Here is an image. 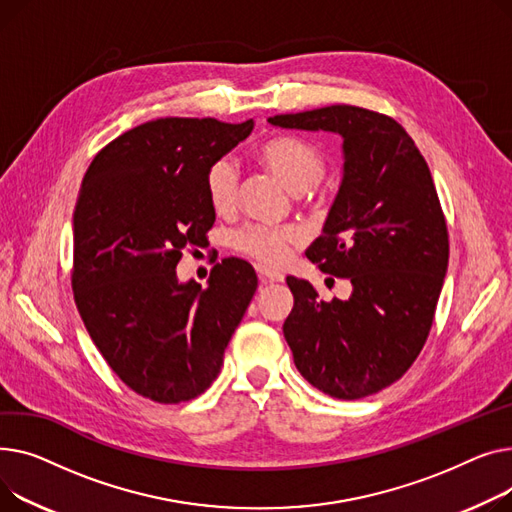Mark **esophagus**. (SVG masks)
Listing matches in <instances>:
<instances>
[{
	"label": "esophagus",
	"instance_id": "esophagus-1",
	"mask_svg": "<svg viewBox=\"0 0 512 512\" xmlns=\"http://www.w3.org/2000/svg\"><path fill=\"white\" fill-rule=\"evenodd\" d=\"M256 270H258L260 283H283L285 281V277L281 273H275V270H268V268H262V266H258Z\"/></svg>",
	"mask_w": 512,
	"mask_h": 512
}]
</instances>
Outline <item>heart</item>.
Masks as SVG:
<instances>
[{
    "instance_id": "b5f03b06",
    "label": "heart",
    "mask_w": 512,
    "mask_h": 512,
    "mask_svg": "<svg viewBox=\"0 0 512 512\" xmlns=\"http://www.w3.org/2000/svg\"><path fill=\"white\" fill-rule=\"evenodd\" d=\"M256 157L289 192L299 198L320 200L316 184L324 177L326 159L316 146L289 136H275L256 148ZM204 192L217 215H227L235 206L237 171L229 157L217 159L206 169ZM299 237L302 233L293 225L250 223L231 233L229 246L262 266H279Z\"/></svg>"
}]
</instances>
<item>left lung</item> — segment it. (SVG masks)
Returning <instances> with one entry per match:
<instances>
[{
  "label": "left lung",
  "mask_w": 512,
  "mask_h": 512,
  "mask_svg": "<svg viewBox=\"0 0 512 512\" xmlns=\"http://www.w3.org/2000/svg\"><path fill=\"white\" fill-rule=\"evenodd\" d=\"M289 130L343 138V182L322 235L306 250L322 273L351 281L349 299H318L287 277L283 324L295 368L335 399L397 382L422 351L448 266V229L426 159L393 117L353 105L268 117Z\"/></svg>",
  "instance_id": "8db88e82"
}]
</instances>
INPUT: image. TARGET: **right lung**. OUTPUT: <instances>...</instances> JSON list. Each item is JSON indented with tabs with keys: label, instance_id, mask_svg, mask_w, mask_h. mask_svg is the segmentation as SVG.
<instances>
[{
	"label": "right lung",
	"instance_id": "obj_1",
	"mask_svg": "<svg viewBox=\"0 0 512 512\" xmlns=\"http://www.w3.org/2000/svg\"><path fill=\"white\" fill-rule=\"evenodd\" d=\"M252 128V119L161 117L111 140L82 179L74 302L109 368L150 401H190L215 382L258 287L239 258L215 264L206 289L175 273L215 223L206 169Z\"/></svg>",
	"mask_w": 512,
	"mask_h": 512
}]
</instances>
